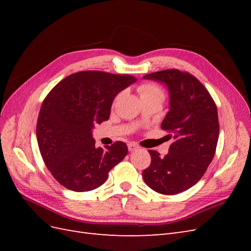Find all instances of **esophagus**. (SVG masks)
Instances as JSON below:
<instances>
[{
  "instance_id": "esophagus-1",
  "label": "esophagus",
  "mask_w": 251,
  "mask_h": 251,
  "mask_svg": "<svg viewBox=\"0 0 251 251\" xmlns=\"http://www.w3.org/2000/svg\"><path fill=\"white\" fill-rule=\"evenodd\" d=\"M138 148H139V147L137 146V144H135V143H128V144H127V149H128V151H130L138 150Z\"/></svg>"
}]
</instances>
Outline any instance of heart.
<instances>
[{
  "mask_svg": "<svg viewBox=\"0 0 251 251\" xmlns=\"http://www.w3.org/2000/svg\"><path fill=\"white\" fill-rule=\"evenodd\" d=\"M138 93L141 97V100L158 98V100H163V98H164L163 90L158 85H156V83H153V82L141 83V85L138 87Z\"/></svg>",
  "mask_w": 251,
  "mask_h": 251,
  "instance_id": "1",
  "label": "heart"
}]
</instances>
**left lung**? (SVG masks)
<instances>
[{
	"mask_svg": "<svg viewBox=\"0 0 251 251\" xmlns=\"http://www.w3.org/2000/svg\"><path fill=\"white\" fill-rule=\"evenodd\" d=\"M143 78L168 87L170 111L161 128L174 138L164 157L149 151L151 161L142 172L143 180L159 194L176 195L194 186L215 156L220 130L217 105L207 89L188 72L170 69Z\"/></svg>",
	"mask_w": 251,
	"mask_h": 251,
	"instance_id": "8db88e82",
	"label": "left lung"
}]
</instances>
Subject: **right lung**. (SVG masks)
Segmentation results:
<instances>
[{"label":"right lung","mask_w":251,"mask_h":251,"mask_svg":"<svg viewBox=\"0 0 251 251\" xmlns=\"http://www.w3.org/2000/svg\"><path fill=\"white\" fill-rule=\"evenodd\" d=\"M136 80L127 74L81 71L50 91L37 118L36 138L43 160L58 183L74 192L92 191L126 156L123 141L96 148L92 128L109 119L114 98Z\"/></svg>","instance_id":"add662e5"}]
</instances>
